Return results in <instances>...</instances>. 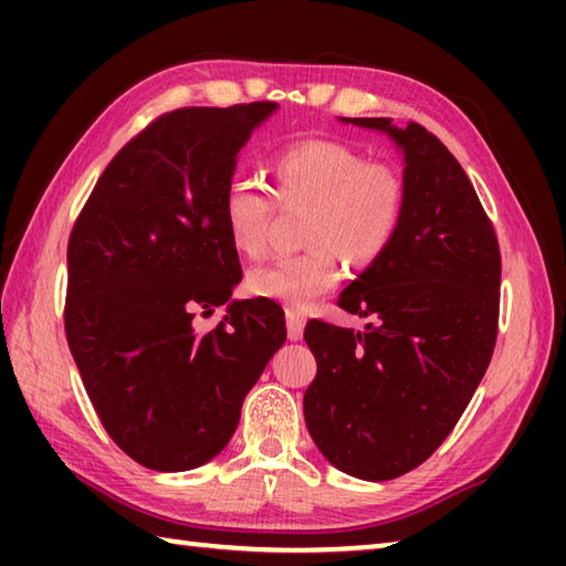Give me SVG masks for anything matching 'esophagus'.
Returning a JSON list of instances; mask_svg holds the SVG:
<instances>
[{
  "mask_svg": "<svg viewBox=\"0 0 566 566\" xmlns=\"http://www.w3.org/2000/svg\"><path fill=\"white\" fill-rule=\"evenodd\" d=\"M304 334V314L296 310H286V337L292 342H300Z\"/></svg>",
  "mask_w": 566,
  "mask_h": 566,
  "instance_id": "obj_1",
  "label": "esophagus"
}]
</instances>
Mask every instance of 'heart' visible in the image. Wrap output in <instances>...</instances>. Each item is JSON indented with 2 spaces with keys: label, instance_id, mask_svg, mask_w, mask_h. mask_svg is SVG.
<instances>
[{
  "label": "heart",
  "instance_id": "1",
  "mask_svg": "<svg viewBox=\"0 0 566 566\" xmlns=\"http://www.w3.org/2000/svg\"><path fill=\"white\" fill-rule=\"evenodd\" d=\"M274 191L282 205H306L304 252L280 256L247 274V292L262 300L306 306L339 282L337 252L354 264L385 252L401 222L405 181L385 161H364L349 145L304 139L272 159ZM272 199L254 179L234 177L222 197L229 242L247 256L266 247Z\"/></svg>",
  "mask_w": 566,
  "mask_h": 566
}]
</instances>
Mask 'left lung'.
<instances>
[{
	"instance_id": "obj_1",
	"label": "left lung",
	"mask_w": 566,
	"mask_h": 566,
	"mask_svg": "<svg viewBox=\"0 0 566 566\" xmlns=\"http://www.w3.org/2000/svg\"><path fill=\"white\" fill-rule=\"evenodd\" d=\"M339 119L395 142L405 209L385 252L337 300L375 324H306L317 377L304 421L339 472L387 482L434 454L490 367L502 260L472 181L434 134L389 117Z\"/></svg>"
}]
</instances>
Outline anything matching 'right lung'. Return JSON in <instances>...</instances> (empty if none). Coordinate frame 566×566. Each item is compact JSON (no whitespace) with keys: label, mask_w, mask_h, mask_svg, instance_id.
I'll return each mask as SVG.
<instances>
[{"label":"right lung","mask_w":566,"mask_h":566,"mask_svg":"<svg viewBox=\"0 0 566 566\" xmlns=\"http://www.w3.org/2000/svg\"><path fill=\"white\" fill-rule=\"evenodd\" d=\"M276 107L165 114L119 149L74 222L66 342L107 434L147 469L222 452L286 339L280 304L232 300L242 266L222 219L239 149ZM219 303L226 319L199 333L193 312Z\"/></svg>","instance_id":"add662e5"}]
</instances>
